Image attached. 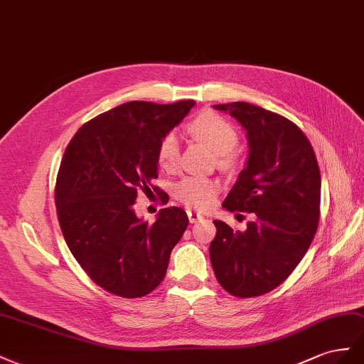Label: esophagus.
Wrapping results in <instances>:
<instances>
[{
  "mask_svg": "<svg viewBox=\"0 0 364 364\" xmlns=\"http://www.w3.org/2000/svg\"><path fill=\"white\" fill-rule=\"evenodd\" d=\"M186 213H188V218H189V221H191V223H196V221L203 220V215H201V213H198V212L186 210Z\"/></svg>",
  "mask_w": 364,
  "mask_h": 364,
  "instance_id": "34e87169",
  "label": "esophagus"
}]
</instances>
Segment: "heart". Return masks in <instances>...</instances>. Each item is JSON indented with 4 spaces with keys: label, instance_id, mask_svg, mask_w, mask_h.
I'll list each match as a JSON object with an SVG mask.
<instances>
[{
    "label": "heart",
    "instance_id": "1",
    "mask_svg": "<svg viewBox=\"0 0 364 364\" xmlns=\"http://www.w3.org/2000/svg\"><path fill=\"white\" fill-rule=\"evenodd\" d=\"M189 129L198 139L209 144L210 149L220 154L218 163L223 168H232L235 164V157L230 154L240 136L233 124L221 117L213 111H203L191 123ZM180 155V139L176 132H168L160 140L157 149V160L161 168L171 169L175 166ZM218 192V183L201 176H184L173 186L175 198L183 204L195 207V209H207L215 198Z\"/></svg>",
    "mask_w": 364,
    "mask_h": 364
}]
</instances>
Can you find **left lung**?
<instances>
[{"label": "left lung", "mask_w": 364, "mask_h": 364, "mask_svg": "<svg viewBox=\"0 0 364 364\" xmlns=\"http://www.w3.org/2000/svg\"><path fill=\"white\" fill-rule=\"evenodd\" d=\"M247 131V166L223 203L228 212L255 213L245 232L213 221L210 262L216 280L241 299L273 291L302 261L320 218V169L296 123L247 102L215 105Z\"/></svg>", "instance_id": "8db88e82"}]
</instances>
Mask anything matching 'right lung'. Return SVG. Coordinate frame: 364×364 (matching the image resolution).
Wrapping results in <instances>:
<instances>
[{"mask_svg": "<svg viewBox=\"0 0 364 364\" xmlns=\"http://www.w3.org/2000/svg\"><path fill=\"white\" fill-rule=\"evenodd\" d=\"M193 105L123 103L82 124L62 155L55 186L62 235L88 277L114 296L154 291L188 228L180 207H164L149 224L134 205L139 191L152 193L151 188L168 203V193L152 184L159 143Z\"/></svg>", "mask_w": 364, "mask_h": 364, "instance_id": "right-lung-1", "label": "right lung"}]
</instances>
